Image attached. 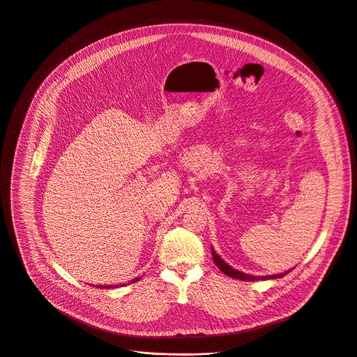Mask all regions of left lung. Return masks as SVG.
Listing matches in <instances>:
<instances>
[{"instance_id":"left-lung-1","label":"left lung","mask_w":357,"mask_h":357,"mask_svg":"<svg viewBox=\"0 0 357 357\" xmlns=\"http://www.w3.org/2000/svg\"><path fill=\"white\" fill-rule=\"evenodd\" d=\"M212 256H213V261L216 264V266L225 273L228 275L229 278H234V279H241V280H266V279H276V278H282L284 276L287 272L284 273H280V275H269V276H250V275H246V273H242L234 268H231L228 264L223 262L222 259L215 253V250L212 249Z\"/></svg>"}]
</instances>
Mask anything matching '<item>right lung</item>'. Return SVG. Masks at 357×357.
I'll return each instance as SVG.
<instances>
[{
	"label": "right lung",
	"instance_id": "add662e5",
	"mask_svg": "<svg viewBox=\"0 0 357 357\" xmlns=\"http://www.w3.org/2000/svg\"><path fill=\"white\" fill-rule=\"evenodd\" d=\"M138 280H139V278H137V279H134V280H131V282L134 283V282H138ZM123 284H125V283H123ZM123 284H121V286H123ZM96 287H105V289L108 287V289H111V287H116V286H111V284H108V286H102V284H101V286H96Z\"/></svg>",
	"mask_w": 357,
	"mask_h": 357
}]
</instances>
